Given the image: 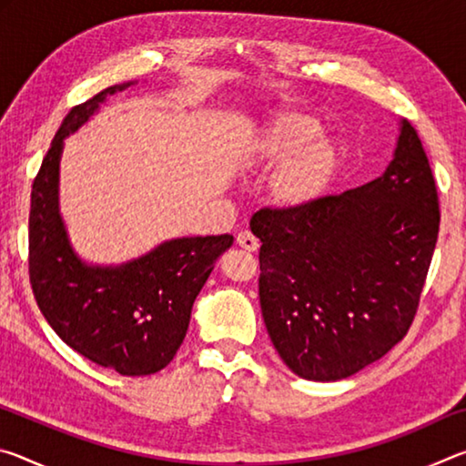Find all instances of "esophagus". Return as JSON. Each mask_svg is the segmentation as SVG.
<instances>
[{
	"mask_svg": "<svg viewBox=\"0 0 466 466\" xmlns=\"http://www.w3.org/2000/svg\"><path fill=\"white\" fill-rule=\"evenodd\" d=\"M236 244H238L240 248L250 250V252H255L258 248V240L248 230H244V232H240L238 236H236Z\"/></svg>",
	"mask_w": 466,
	"mask_h": 466,
	"instance_id": "1",
	"label": "esophagus"
}]
</instances>
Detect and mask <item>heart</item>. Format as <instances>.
<instances>
[{
	"label": "heart",
	"mask_w": 466,
	"mask_h": 466,
	"mask_svg": "<svg viewBox=\"0 0 466 466\" xmlns=\"http://www.w3.org/2000/svg\"><path fill=\"white\" fill-rule=\"evenodd\" d=\"M322 125L302 113H279L265 121L242 149V164L250 172H265L279 164L269 180V197L286 211H306L333 188L341 168V147Z\"/></svg>",
	"instance_id": "obj_1"
}]
</instances>
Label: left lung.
<instances>
[{
  "label": "left lung",
  "mask_w": 466,
  "mask_h": 466,
  "mask_svg": "<svg viewBox=\"0 0 466 466\" xmlns=\"http://www.w3.org/2000/svg\"><path fill=\"white\" fill-rule=\"evenodd\" d=\"M250 228L283 364L317 382L360 372L407 335L436 248L440 203L420 136L403 121L382 177L306 211L265 208Z\"/></svg>",
  "instance_id": "8db88e82"
}]
</instances>
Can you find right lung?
I'll return each mask as SVG.
<instances>
[{"instance_id":"obj_1","label":"right lung","mask_w":466,"mask_h":466,"mask_svg":"<svg viewBox=\"0 0 466 466\" xmlns=\"http://www.w3.org/2000/svg\"><path fill=\"white\" fill-rule=\"evenodd\" d=\"M127 86H110L63 119L30 193L28 273L43 317L74 351L123 376H147L177 356L195 298L234 236L175 238L116 267L76 255L59 216L63 139Z\"/></svg>"}]
</instances>
